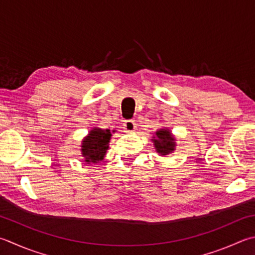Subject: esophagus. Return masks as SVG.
<instances>
[{"instance_id":"1","label":"esophagus","mask_w":255,"mask_h":255,"mask_svg":"<svg viewBox=\"0 0 255 255\" xmlns=\"http://www.w3.org/2000/svg\"><path fill=\"white\" fill-rule=\"evenodd\" d=\"M124 129L126 132H132L136 129V124L133 120H126L124 123Z\"/></svg>"}]
</instances>
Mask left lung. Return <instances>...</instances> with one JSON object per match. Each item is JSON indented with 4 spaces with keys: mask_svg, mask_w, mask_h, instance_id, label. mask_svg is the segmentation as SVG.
<instances>
[{
    "mask_svg": "<svg viewBox=\"0 0 255 255\" xmlns=\"http://www.w3.org/2000/svg\"><path fill=\"white\" fill-rule=\"evenodd\" d=\"M154 142L156 152L159 156H166L174 152L176 149V138L169 130V128H159L155 131V135L151 137Z\"/></svg>",
    "mask_w": 255,
    "mask_h": 255,
    "instance_id": "left-lung-1",
    "label": "left lung"
}]
</instances>
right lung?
<instances>
[{
    "mask_svg": "<svg viewBox=\"0 0 255 255\" xmlns=\"http://www.w3.org/2000/svg\"><path fill=\"white\" fill-rule=\"evenodd\" d=\"M112 132L115 130L94 127L81 140V156L87 164H97L105 158L113 136Z\"/></svg>",
    "mask_w": 255,
    "mask_h": 255,
    "instance_id": "right-lung-1",
    "label": "right lung"
}]
</instances>
